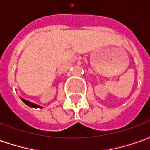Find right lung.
<instances>
[{
  "instance_id": "1",
  "label": "right lung",
  "mask_w": 150,
  "mask_h": 150,
  "mask_svg": "<svg viewBox=\"0 0 150 150\" xmlns=\"http://www.w3.org/2000/svg\"><path fill=\"white\" fill-rule=\"evenodd\" d=\"M21 100L23 101V102H24L25 104H26V105H28L29 107L34 108H42V106H39V105L34 104V103H32V102H30V101L26 100H25V99H23V98H21Z\"/></svg>"
}]
</instances>
